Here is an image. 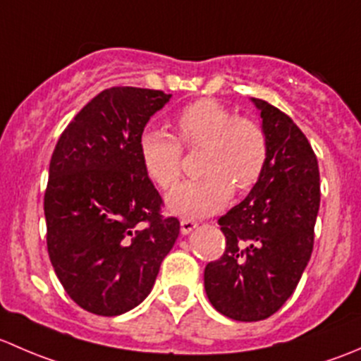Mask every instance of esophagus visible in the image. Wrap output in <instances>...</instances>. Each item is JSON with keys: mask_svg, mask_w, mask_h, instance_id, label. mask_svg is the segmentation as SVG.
<instances>
[{"mask_svg": "<svg viewBox=\"0 0 361 361\" xmlns=\"http://www.w3.org/2000/svg\"><path fill=\"white\" fill-rule=\"evenodd\" d=\"M195 227H197V224H195L194 220H187V218H183V220L180 221V231H181V234H183V235L190 234V232L194 231Z\"/></svg>", "mask_w": 361, "mask_h": 361, "instance_id": "1", "label": "esophagus"}]
</instances>
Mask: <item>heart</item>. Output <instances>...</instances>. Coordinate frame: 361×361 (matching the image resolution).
Listing matches in <instances>:
<instances>
[{
  "label": "heart",
  "mask_w": 361,
  "mask_h": 361,
  "mask_svg": "<svg viewBox=\"0 0 361 361\" xmlns=\"http://www.w3.org/2000/svg\"><path fill=\"white\" fill-rule=\"evenodd\" d=\"M176 137L160 129L140 134L145 171L162 190H169L183 173V150L202 148L199 180L187 181L167 195V209L199 218L221 209L232 188L246 192L260 180L269 159L267 134L248 116H235L216 99H197L174 116Z\"/></svg>",
  "instance_id": "heart-1"
}]
</instances>
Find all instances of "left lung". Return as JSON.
Wrapping results in <instances>:
<instances>
[{
  "label": "left lung",
  "instance_id": "left-lung-1",
  "mask_svg": "<svg viewBox=\"0 0 361 361\" xmlns=\"http://www.w3.org/2000/svg\"><path fill=\"white\" fill-rule=\"evenodd\" d=\"M251 101L269 159L248 197L218 220L227 246L204 269L207 298L235 322L269 318L295 292L312 253L322 195L318 159L304 133L267 101Z\"/></svg>",
  "mask_w": 361,
  "mask_h": 361
}]
</instances>
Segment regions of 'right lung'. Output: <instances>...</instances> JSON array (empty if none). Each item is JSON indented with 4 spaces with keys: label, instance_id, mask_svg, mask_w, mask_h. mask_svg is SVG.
Masks as SVG:
<instances>
[{
    "label": "right lung",
    "instance_id": "obj_1",
    "mask_svg": "<svg viewBox=\"0 0 361 361\" xmlns=\"http://www.w3.org/2000/svg\"><path fill=\"white\" fill-rule=\"evenodd\" d=\"M171 94L111 87L61 134L49 167L45 220L52 267L73 302L99 316L130 311L154 288L180 221L140 157V134Z\"/></svg>",
    "mask_w": 361,
    "mask_h": 361
}]
</instances>
